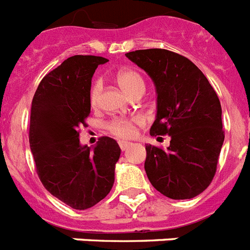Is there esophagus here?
I'll return each instance as SVG.
<instances>
[{
    "instance_id": "obj_1",
    "label": "esophagus",
    "mask_w": 250,
    "mask_h": 250,
    "mask_svg": "<svg viewBox=\"0 0 250 250\" xmlns=\"http://www.w3.org/2000/svg\"><path fill=\"white\" fill-rule=\"evenodd\" d=\"M119 144H120V148L123 150H126L127 148H129L130 146H131V143H130V142H124V140L119 142Z\"/></svg>"
}]
</instances>
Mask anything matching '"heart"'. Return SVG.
Returning <instances> with one entry per match:
<instances>
[{"instance_id": "obj_1", "label": "heart", "mask_w": 250, "mask_h": 250, "mask_svg": "<svg viewBox=\"0 0 250 250\" xmlns=\"http://www.w3.org/2000/svg\"><path fill=\"white\" fill-rule=\"evenodd\" d=\"M116 80L119 85L124 89V92L131 96L138 90H144L146 83L143 76L138 73L137 70L124 69L120 70L116 75ZM101 90H102V82L96 80L89 90V102L93 107L96 106L100 100ZM143 124V117L133 116L130 119H113L107 124V129L110 130L113 135L119 138H131L135 134V127Z\"/></svg>"}]
</instances>
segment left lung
<instances>
[{"instance_id":"left-lung-1","label":"left lung","mask_w":250,"mask_h":250,"mask_svg":"<svg viewBox=\"0 0 250 250\" xmlns=\"http://www.w3.org/2000/svg\"><path fill=\"white\" fill-rule=\"evenodd\" d=\"M153 80L157 113L150 135H170L167 149L147 144L144 168L150 184L171 199H190L216 174L225 134L217 94L190 60L167 49L127 52Z\"/></svg>"}]
</instances>
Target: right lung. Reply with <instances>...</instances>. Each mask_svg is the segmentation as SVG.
Instances as JSON below:
<instances>
[{
    "mask_svg": "<svg viewBox=\"0 0 250 250\" xmlns=\"http://www.w3.org/2000/svg\"><path fill=\"white\" fill-rule=\"evenodd\" d=\"M98 56H71L39 83L30 111L29 143L37 172L47 190L74 209H86L112 189L121 149L102 137L82 146L79 127L90 113L89 90Z\"/></svg>",
    "mask_w": 250,
    "mask_h": 250,
    "instance_id": "right-lung-1",
    "label": "right lung"
}]
</instances>
